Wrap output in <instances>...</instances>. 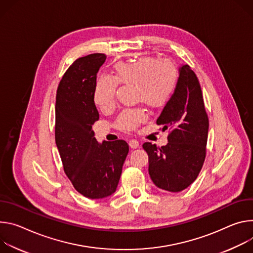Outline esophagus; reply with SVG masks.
<instances>
[{
	"instance_id": "esophagus-1",
	"label": "esophagus",
	"mask_w": 253,
	"mask_h": 253,
	"mask_svg": "<svg viewBox=\"0 0 253 253\" xmlns=\"http://www.w3.org/2000/svg\"><path fill=\"white\" fill-rule=\"evenodd\" d=\"M128 146L130 149H136L139 147V143L136 141V139H130L128 142Z\"/></svg>"
}]
</instances>
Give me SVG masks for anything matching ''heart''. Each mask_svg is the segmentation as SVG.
Here are the masks:
<instances>
[{
    "mask_svg": "<svg viewBox=\"0 0 253 253\" xmlns=\"http://www.w3.org/2000/svg\"><path fill=\"white\" fill-rule=\"evenodd\" d=\"M179 70L169 60L144 56L129 62H119L114 66V78L100 76L95 83L93 100L102 111L114 108L118 83L135 86L134 99L153 108H162L173 97L178 83ZM147 121L143 108L126 109L118 117L116 126L123 131L134 130Z\"/></svg>",
    "mask_w": 253,
    "mask_h": 253,
    "instance_id": "1",
    "label": "heart"
}]
</instances>
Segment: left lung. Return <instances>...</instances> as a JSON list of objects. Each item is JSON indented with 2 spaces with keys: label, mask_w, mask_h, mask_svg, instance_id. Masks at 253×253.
I'll return each mask as SVG.
<instances>
[{
  "label": "left lung",
  "mask_w": 253,
  "mask_h": 253,
  "mask_svg": "<svg viewBox=\"0 0 253 253\" xmlns=\"http://www.w3.org/2000/svg\"><path fill=\"white\" fill-rule=\"evenodd\" d=\"M179 83L157 125L169 130L167 146L143 145L149 156V174L166 191L180 192L197 179L206 157L209 120L199 80L189 65L179 69Z\"/></svg>",
  "instance_id": "8db88e82"
}]
</instances>
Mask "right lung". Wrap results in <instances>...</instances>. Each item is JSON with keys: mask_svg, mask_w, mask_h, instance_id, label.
Wrapping results in <instances>:
<instances>
[{"mask_svg": "<svg viewBox=\"0 0 253 253\" xmlns=\"http://www.w3.org/2000/svg\"><path fill=\"white\" fill-rule=\"evenodd\" d=\"M105 59L102 53L76 59L56 94L55 142L63 169L75 190L89 199L116 192L128 153L123 139L98 144L92 130L99 119L93 100L96 74Z\"/></svg>", "mask_w": 253, "mask_h": 253, "instance_id": "obj_1", "label": "right lung"}]
</instances>
